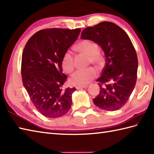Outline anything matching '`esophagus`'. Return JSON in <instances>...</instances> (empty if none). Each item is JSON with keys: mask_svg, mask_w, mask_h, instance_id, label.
Segmentation results:
<instances>
[{"mask_svg": "<svg viewBox=\"0 0 154 154\" xmlns=\"http://www.w3.org/2000/svg\"><path fill=\"white\" fill-rule=\"evenodd\" d=\"M88 85H83V86H77L76 89H83V88H86L87 87Z\"/></svg>", "mask_w": 154, "mask_h": 154, "instance_id": "obj_1", "label": "esophagus"}]
</instances>
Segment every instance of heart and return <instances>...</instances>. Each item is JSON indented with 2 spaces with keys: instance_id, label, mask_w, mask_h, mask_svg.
Here are the masks:
<instances>
[{
  "instance_id": "b5f03b06",
  "label": "heart",
  "mask_w": 154,
  "mask_h": 154,
  "mask_svg": "<svg viewBox=\"0 0 154 154\" xmlns=\"http://www.w3.org/2000/svg\"><path fill=\"white\" fill-rule=\"evenodd\" d=\"M75 50L79 53L87 55L88 63H92L98 68L104 65V59L103 54L99 50V46L95 42L89 40H84L75 45ZM61 66L65 72L71 73L74 69V59L70 52L67 51L61 58ZM97 71L93 67L79 70L71 75L70 83L75 86H83L90 83L97 77Z\"/></svg>"
}]
</instances>
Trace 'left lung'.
<instances>
[{"label": "left lung", "instance_id": "8db88e82", "mask_svg": "<svg viewBox=\"0 0 154 154\" xmlns=\"http://www.w3.org/2000/svg\"><path fill=\"white\" fill-rule=\"evenodd\" d=\"M81 38L97 43L105 54V66L97 80L100 93L94 104L106 111L120 109L127 103L137 80L138 57L131 40L125 31L110 22L86 28Z\"/></svg>", "mask_w": 154, "mask_h": 154}]
</instances>
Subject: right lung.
Here are the masks:
<instances>
[{
	"label": "right lung",
	"instance_id": "add662e5",
	"mask_svg": "<svg viewBox=\"0 0 154 154\" xmlns=\"http://www.w3.org/2000/svg\"><path fill=\"white\" fill-rule=\"evenodd\" d=\"M80 32V28L44 29L32 35L25 45L21 64L23 85L44 116L59 118L70 109L76 89H63L67 77L62 73L61 58Z\"/></svg>",
	"mask_w": 154,
	"mask_h": 154
}]
</instances>
